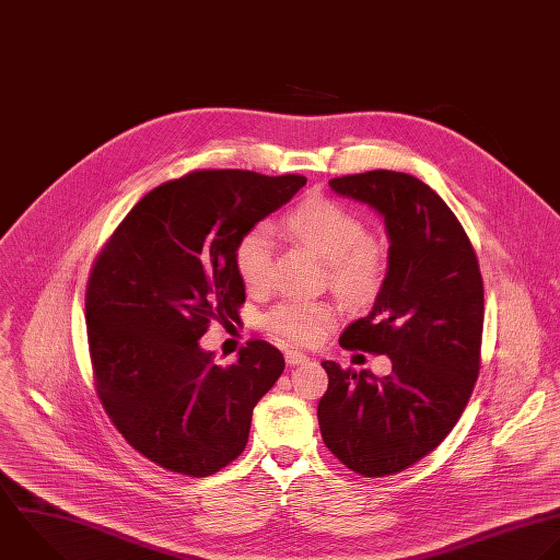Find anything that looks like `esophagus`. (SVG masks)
I'll use <instances>...</instances> for the list:
<instances>
[{"label":"esophagus","mask_w":560,"mask_h":560,"mask_svg":"<svg viewBox=\"0 0 560 560\" xmlns=\"http://www.w3.org/2000/svg\"><path fill=\"white\" fill-rule=\"evenodd\" d=\"M285 362L290 366H299V364H307L310 358L305 353H301V351H285Z\"/></svg>","instance_id":"34e87169"}]
</instances>
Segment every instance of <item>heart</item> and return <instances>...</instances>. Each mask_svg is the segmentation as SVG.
<instances>
[{"mask_svg":"<svg viewBox=\"0 0 560 560\" xmlns=\"http://www.w3.org/2000/svg\"><path fill=\"white\" fill-rule=\"evenodd\" d=\"M288 231L314 248L329 261V277L334 288L351 299H369L382 283L386 259L382 248L369 240L364 220L345 205L314 196L301 202L288 215ZM275 233L261 222L246 231L235 246V270L248 292H261L272 277ZM334 325V310L325 303L283 301L266 316L270 334L296 342L314 345Z\"/></svg>","mask_w":560,"mask_h":560,"instance_id":"b5f03b06","label":"heart"}]
</instances>
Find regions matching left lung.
Segmentation results:
<instances>
[{"instance_id":"1","label":"left lung","mask_w":560,"mask_h":560,"mask_svg":"<svg viewBox=\"0 0 560 560\" xmlns=\"http://www.w3.org/2000/svg\"><path fill=\"white\" fill-rule=\"evenodd\" d=\"M345 198L384 218L388 268L371 312L340 336L345 349L388 355L393 373L323 362L329 388L318 425L329 452L366 478L408 469L452 432L480 371L485 288L476 250L445 200L393 170L331 178Z\"/></svg>"}]
</instances>
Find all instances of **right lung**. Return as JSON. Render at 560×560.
<instances>
[{"label":"right lung","instance_id":"add662e5","mask_svg":"<svg viewBox=\"0 0 560 560\" xmlns=\"http://www.w3.org/2000/svg\"><path fill=\"white\" fill-rule=\"evenodd\" d=\"M305 183L191 172L145 194L100 253L84 303L97 395L119 434L159 467L205 478L244 452L253 408L285 360L253 340L220 366L200 338L209 320H235L246 299L240 237Z\"/></svg>","mask_w":560,"mask_h":560}]
</instances>
